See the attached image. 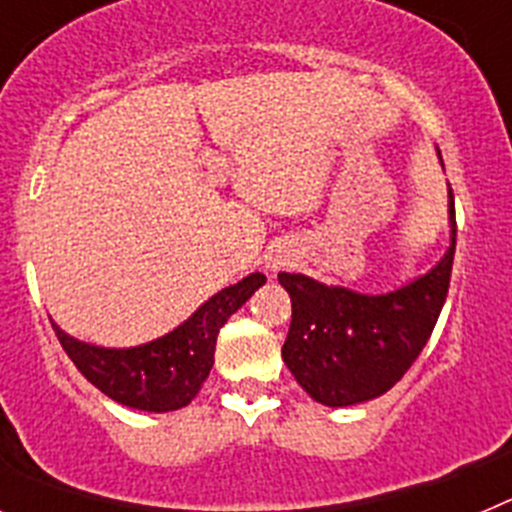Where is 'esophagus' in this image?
Returning <instances> with one entry per match:
<instances>
[{
    "instance_id": "34e87169",
    "label": "esophagus",
    "mask_w": 512,
    "mask_h": 512,
    "mask_svg": "<svg viewBox=\"0 0 512 512\" xmlns=\"http://www.w3.org/2000/svg\"><path fill=\"white\" fill-rule=\"evenodd\" d=\"M289 259H287V253H277L274 259H271V269H282V266H287Z\"/></svg>"
}]
</instances>
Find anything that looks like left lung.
<instances>
[{"instance_id": "obj_1", "label": "left lung", "mask_w": 512, "mask_h": 512, "mask_svg": "<svg viewBox=\"0 0 512 512\" xmlns=\"http://www.w3.org/2000/svg\"><path fill=\"white\" fill-rule=\"evenodd\" d=\"M449 223L451 246L443 259L423 277L384 295L328 287L305 274H279L292 300L282 359L312 400L328 408L374 400L413 366L449 295L456 248L451 189Z\"/></svg>"}]
</instances>
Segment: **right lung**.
I'll return each mask as SVG.
<instances>
[{
  "label": "right lung",
  "mask_w": 512,
  "mask_h": 512,
  "mask_svg": "<svg viewBox=\"0 0 512 512\" xmlns=\"http://www.w3.org/2000/svg\"><path fill=\"white\" fill-rule=\"evenodd\" d=\"M264 282V274L253 271L212 295L171 333L133 348L84 343L51 323L63 351L99 392L133 410L169 413L197 397L215 364L217 333Z\"/></svg>",
  "instance_id": "right-lung-1"
}]
</instances>
